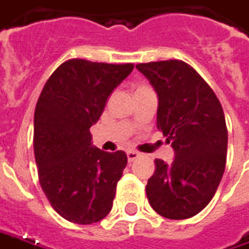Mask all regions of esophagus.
Wrapping results in <instances>:
<instances>
[{
	"label": "esophagus",
	"instance_id": "1",
	"mask_svg": "<svg viewBox=\"0 0 249 249\" xmlns=\"http://www.w3.org/2000/svg\"><path fill=\"white\" fill-rule=\"evenodd\" d=\"M126 157H128V161L132 163L134 160H136V159L139 157V153L135 152V150H128V152H126Z\"/></svg>",
	"mask_w": 249,
	"mask_h": 249
}]
</instances>
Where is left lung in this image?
<instances>
[{
  "label": "left lung",
  "mask_w": 249,
  "mask_h": 249,
  "mask_svg": "<svg viewBox=\"0 0 249 249\" xmlns=\"http://www.w3.org/2000/svg\"><path fill=\"white\" fill-rule=\"evenodd\" d=\"M157 93V128L174 150L171 164L156 159L147 179L150 206L181 220L206 208L226 167L227 128L222 104L211 86L178 60L138 64Z\"/></svg>",
  "instance_id": "obj_1"
}]
</instances>
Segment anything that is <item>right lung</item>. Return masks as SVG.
I'll use <instances>...</instances> for the list:
<instances>
[{"mask_svg": "<svg viewBox=\"0 0 249 249\" xmlns=\"http://www.w3.org/2000/svg\"><path fill=\"white\" fill-rule=\"evenodd\" d=\"M132 70V64L65 61L38 97L33 136L38 181L54 211L68 222L92 224L113 208L128 159L123 150L108 153L93 145L90 126Z\"/></svg>", "mask_w": 249, "mask_h": 249, "instance_id": "obj_1", "label": "right lung"}]
</instances>
